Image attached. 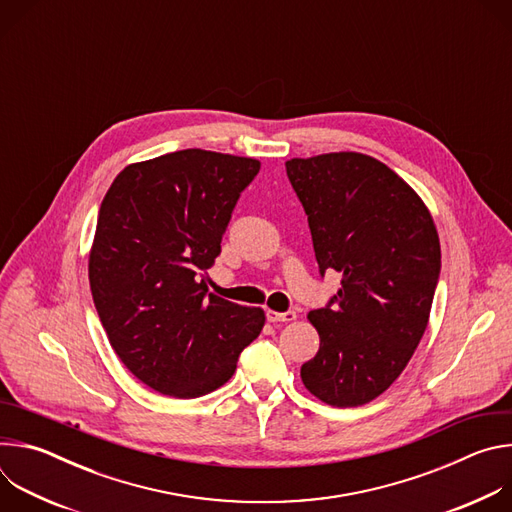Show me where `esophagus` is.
<instances>
[{"label": "esophagus", "mask_w": 512, "mask_h": 512, "mask_svg": "<svg viewBox=\"0 0 512 512\" xmlns=\"http://www.w3.org/2000/svg\"><path fill=\"white\" fill-rule=\"evenodd\" d=\"M298 318L296 312H275V310H267V320L269 322H294Z\"/></svg>", "instance_id": "1"}]
</instances>
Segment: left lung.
Returning <instances> with one entry per match:
<instances>
[{
  "mask_svg": "<svg viewBox=\"0 0 512 512\" xmlns=\"http://www.w3.org/2000/svg\"><path fill=\"white\" fill-rule=\"evenodd\" d=\"M285 170L320 273L342 275L334 306L308 314L320 348L300 375L322 403L358 407L395 383L427 328L440 237L419 194L367 154L291 158Z\"/></svg>",
  "mask_w": 512,
  "mask_h": 512,
  "instance_id": "obj_1",
  "label": "left lung"
}]
</instances>
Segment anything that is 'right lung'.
I'll list each match as a JSON object with an SVG mask.
<instances>
[{"mask_svg": "<svg viewBox=\"0 0 512 512\" xmlns=\"http://www.w3.org/2000/svg\"><path fill=\"white\" fill-rule=\"evenodd\" d=\"M261 162L180 150L125 166L89 251L91 294L119 360L174 399L223 387L265 326L261 308L206 294L231 212Z\"/></svg>", "mask_w": 512, "mask_h": 512, "instance_id": "add662e5", "label": "right lung"}]
</instances>
